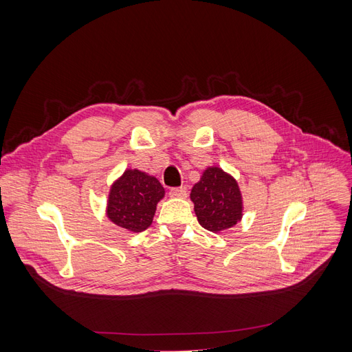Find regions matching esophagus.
<instances>
[{"instance_id": "obj_1", "label": "esophagus", "mask_w": 352, "mask_h": 352, "mask_svg": "<svg viewBox=\"0 0 352 352\" xmlns=\"http://www.w3.org/2000/svg\"><path fill=\"white\" fill-rule=\"evenodd\" d=\"M170 197H173V198H186L187 191L184 187H174V188L170 190Z\"/></svg>"}]
</instances>
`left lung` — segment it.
<instances>
[{
    "label": "left lung",
    "mask_w": 352,
    "mask_h": 352,
    "mask_svg": "<svg viewBox=\"0 0 352 352\" xmlns=\"http://www.w3.org/2000/svg\"><path fill=\"white\" fill-rule=\"evenodd\" d=\"M198 223L219 232L234 227L243 217V198L236 181L218 166H210L191 190Z\"/></svg>",
    "instance_id": "8db88e82"
}]
</instances>
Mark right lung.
<instances>
[{
  "label": "right lung",
  "instance_id": "obj_1",
  "mask_svg": "<svg viewBox=\"0 0 352 352\" xmlns=\"http://www.w3.org/2000/svg\"><path fill=\"white\" fill-rule=\"evenodd\" d=\"M165 191L155 177L126 170L111 187L107 215L121 228L141 232L153 224L158 201Z\"/></svg>",
  "mask_w": 352,
  "mask_h": 352
}]
</instances>
